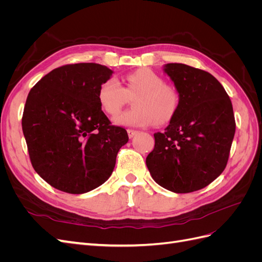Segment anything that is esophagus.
<instances>
[{
    "label": "esophagus",
    "instance_id": "34e87169",
    "mask_svg": "<svg viewBox=\"0 0 262 262\" xmlns=\"http://www.w3.org/2000/svg\"><path fill=\"white\" fill-rule=\"evenodd\" d=\"M126 132H128V136H129V138H130V139H132L134 136H136V134H138V133H139L138 131H136V130H132V129H128V130H126Z\"/></svg>",
    "mask_w": 262,
    "mask_h": 262
}]
</instances>
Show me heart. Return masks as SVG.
Instances as JSON below:
<instances>
[{
	"instance_id": "heart-1",
	"label": "heart",
	"mask_w": 262,
	"mask_h": 262,
	"mask_svg": "<svg viewBox=\"0 0 262 262\" xmlns=\"http://www.w3.org/2000/svg\"><path fill=\"white\" fill-rule=\"evenodd\" d=\"M131 110L114 119L117 125L148 126L155 122L163 124L170 120L177 107V97L164 80L149 70H137L125 76L122 87L116 78H108L98 89V102L109 116L120 112L126 96H133Z\"/></svg>"
}]
</instances>
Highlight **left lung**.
<instances>
[{"label": "left lung", "instance_id": "8db88e82", "mask_svg": "<svg viewBox=\"0 0 262 262\" xmlns=\"http://www.w3.org/2000/svg\"><path fill=\"white\" fill-rule=\"evenodd\" d=\"M178 94L165 132L154 134L146 166L156 184L176 193L210 185L226 167L235 134L232 101L212 74L182 63L164 66Z\"/></svg>", "mask_w": 262, "mask_h": 262}]
</instances>
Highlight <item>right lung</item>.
<instances>
[{
    "label": "right lung",
    "instance_id": "right-lung-1",
    "mask_svg": "<svg viewBox=\"0 0 262 262\" xmlns=\"http://www.w3.org/2000/svg\"><path fill=\"white\" fill-rule=\"evenodd\" d=\"M114 73L98 63L52 70L30 90L21 119L34 169L53 188L81 194L112 176L128 133L110 124L98 89Z\"/></svg>",
    "mask_w": 262,
    "mask_h": 262
}]
</instances>
